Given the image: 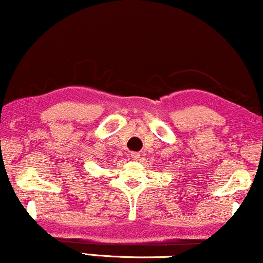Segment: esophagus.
I'll return each instance as SVG.
<instances>
[{"mask_svg":"<svg viewBox=\"0 0 263 263\" xmlns=\"http://www.w3.org/2000/svg\"><path fill=\"white\" fill-rule=\"evenodd\" d=\"M130 157H132L134 160H139V159H140V153H138V152H132V153H130Z\"/></svg>","mask_w":263,"mask_h":263,"instance_id":"34e87169","label":"esophagus"}]
</instances>
